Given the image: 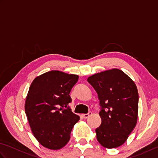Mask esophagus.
I'll use <instances>...</instances> for the list:
<instances>
[{
  "label": "esophagus",
  "mask_w": 158,
  "mask_h": 158,
  "mask_svg": "<svg viewBox=\"0 0 158 158\" xmlns=\"http://www.w3.org/2000/svg\"><path fill=\"white\" fill-rule=\"evenodd\" d=\"M92 112H89L87 114H81V117H83V118L86 119V118H88V117H89L90 115H92Z\"/></svg>",
  "instance_id": "34e87169"
}]
</instances>
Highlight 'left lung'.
<instances>
[{
  "mask_svg": "<svg viewBox=\"0 0 158 158\" xmlns=\"http://www.w3.org/2000/svg\"><path fill=\"white\" fill-rule=\"evenodd\" d=\"M88 81L98 94L102 123L96 138L105 148H117L125 143L138 119L139 93L135 83L117 69L96 73Z\"/></svg>",
  "mask_w": 158,
  "mask_h": 158,
  "instance_id": "1",
  "label": "left lung"
}]
</instances>
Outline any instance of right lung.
I'll use <instances>...</instances> for the list:
<instances>
[{
	"instance_id": "right-lung-1",
	"label": "right lung",
	"mask_w": 158,
	"mask_h": 158,
	"mask_svg": "<svg viewBox=\"0 0 158 158\" xmlns=\"http://www.w3.org/2000/svg\"><path fill=\"white\" fill-rule=\"evenodd\" d=\"M78 79L77 75L52 70L36 77L30 86L25 112L33 135L45 148L64 147L80 119L69 107V94Z\"/></svg>"
}]
</instances>
